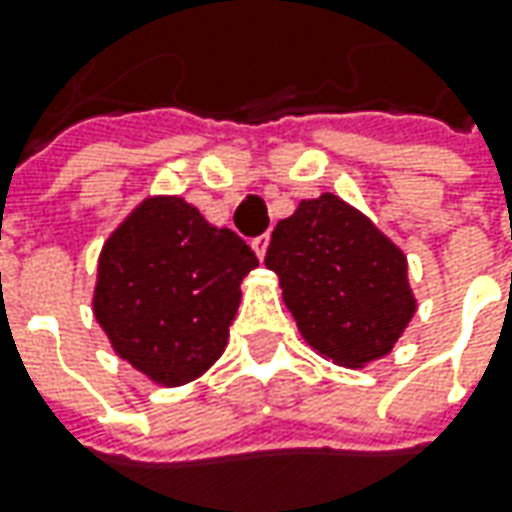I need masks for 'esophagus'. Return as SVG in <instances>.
<instances>
[{
    "label": "esophagus",
    "instance_id": "34e87169",
    "mask_svg": "<svg viewBox=\"0 0 512 512\" xmlns=\"http://www.w3.org/2000/svg\"><path fill=\"white\" fill-rule=\"evenodd\" d=\"M252 249H255V255L263 260V257H266V249H269V235H260V238L252 240Z\"/></svg>",
    "mask_w": 512,
    "mask_h": 512
}]
</instances>
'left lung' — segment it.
I'll use <instances>...</instances> for the list:
<instances>
[{
	"label": "left lung",
	"mask_w": 512,
	"mask_h": 512,
	"mask_svg": "<svg viewBox=\"0 0 512 512\" xmlns=\"http://www.w3.org/2000/svg\"><path fill=\"white\" fill-rule=\"evenodd\" d=\"M266 266L303 340L345 368L385 357L416 314L405 252L331 192L274 226Z\"/></svg>",
	"instance_id": "obj_1"
}]
</instances>
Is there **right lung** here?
<instances>
[{
    "mask_svg": "<svg viewBox=\"0 0 512 512\" xmlns=\"http://www.w3.org/2000/svg\"><path fill=\"white\" fill-rule=\"evenodd\" d=\"M255 252L178 195H152L98 255L93 314L113 351L155 385L206 374L229 343Z\"/></svg>",
    "mask_w": 512,
    "mask_h": 512,
    "instance_id": "right-lung-1",
    "label": "right lung"
}]
</instances>
